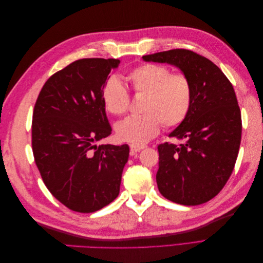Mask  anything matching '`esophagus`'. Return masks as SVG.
Segmentation results:
<instances>
[{"instance_id": "obj_1", "label": "esophagus", "mask_w": 263, "mask_h": 263, "mask_svg": "<svg viewBox=\"0 0 263 263\" xmlns=\"http://www.w3.org/2000/svg\"><path fill=\"white\" fill-rule=\"evenodd\" d=\"M129 147H130L132 153H139L140 150L146 148L145 145H138V144H132Z\"/></svg>"}]
</instances>
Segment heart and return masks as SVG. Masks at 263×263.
<instances>
[{
    "instance_id": "heart-1",
    "label": "heart",
    "mask_w": 263,
    "mask_h": 263,
    "mask_svg": "<svg viewBox=\"0 0 263 263\" xmlns=\"http://www.w3.org/2000/svg\"><path fill=\"white\" fill-rule=\"evenodd\" d=\"M130 90L144 95L140 112L115 126L119 140L141 145L157 136L161 125L173 128L185 121L193 102V87L184 73H172L159 63H144L134 68L126 77ZM101 98L106 112L123 115L129 106V95L115 77L109 78L102 87Z\"/></svg>"
}]
</instances>
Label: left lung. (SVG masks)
<instances>
[{
    "label": "left lung",
    "instance_id": "obj_1",
    "mask_svg": "<svg viewBox=\"0 0 263 263\" xmlns=\"http://www.w3.org/2000/svg\"><path fill=\"white\" fill-rule=\"evenodd\" d=\"M142 59L176 66L193 87L186 119L169 135L184 142L158 146V189L178 204L209 202L225 186L239 151L241 114L234 87L216 65L194 51L172 49Z\"/></svg>",
    "mask_w": 263,
    "mask_h": 263
}]
</instances>
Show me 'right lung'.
Returning <instances> with one entry per match:
<instances>
[{"label":"right lung","mask_w":263,"mask_h":263,"mask_svg":"<svg viewBox=\"0 0 263 263\" xmlns=\"http://www.w3.org/2000/svg\"><path fill=\"white\" fill-rule=\"evenodd\" d=\"M118 59L86 58L52 74L39 93L31 147L49 192L68 209L93 213L119 194L127 145H100L112 128L101 92Z\"/></svg>","instance_id":"1"}]
</instances>
